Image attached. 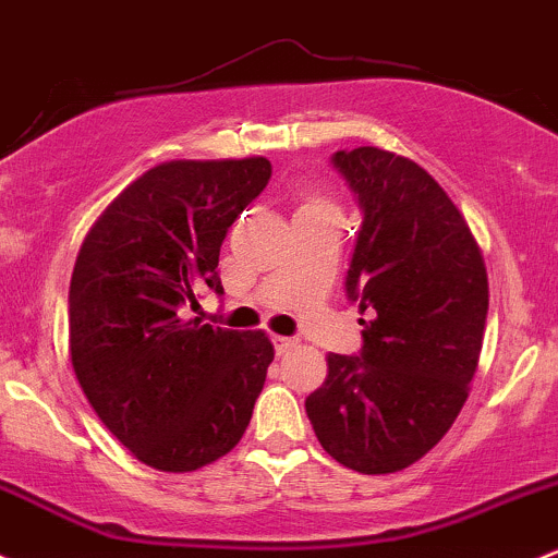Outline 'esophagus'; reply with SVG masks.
Segmentation results:
<instances>
[{
  "label": "esophagus",
  "mask_w": 558,
  "mask_h": 558,
  "mask_svg": "<svg viewBox=\"0 0 558 558\" xmlns=\"http://www.w3.org/2000/svg\"><path fill=\"white\" fill-rule=\"evenodd\" d=\"M272 347L278 354H286L289 349L296 347V339H289V336H272Z\"/></svg>",
  "instance_id": "obj_1"
}]
</instances>
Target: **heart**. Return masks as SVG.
Instances as JSON below:
<instances>
[{"mask_svg": "<svg viewBox=\"0 0 558 558\" xmlns=\"http://www.w3.org/2000/svg\"><path fill=\"white\" fill-rule=\"evenodd\" d=\"M310 204H315V201H310Z\"/></svg>", "mask_w": 558, "mask_h": 558, "instance_id": "b5f03b06", "label": "heart"}]
</instances>
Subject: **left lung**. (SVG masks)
I'll use <instances>...</instances> for the list:
<instances>
[{"label":"left lung","instance_id":"1","mask_svg":"<svg viewBox=\"0 0 558 558\" xmlns=\"http://www.w3.org/2000/svg\"><path fill=\"white\" fill-rule=\"evenodd\" d=\"M363 225L347 269L363 349L328 354L304 402L323 450L360 474H391L448 434L469 397L487 323V269L466 219L428 171L378 148L336 150Z\"/></svg>","mask_w":558,"mask_h":558}]
</instances>
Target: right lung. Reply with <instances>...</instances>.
I'll use <instances>...</instances> for the list:
<instances>
[{
  "label": "right lung",
  "instance_id": "right-lung-1",
  "mask_svg": "<svg viewBox=\"0 0 558 558\" xmlns=\"http://www.w3.org/2000/svg\"><path fill=\"white\" fill-rule=\"evenodd\" d=\"M267 158L169 161L100 214L69 291L71 363L89 405L158 471H195L241 442L275 357L262 330L182 320L222 296L219 246L267 187Z\"/></svg>",
  "mask_w": 558,
  "mask_h": 558
}]
</instances>
